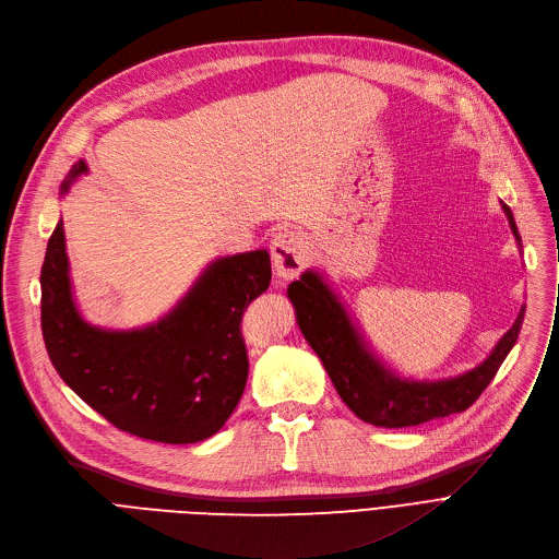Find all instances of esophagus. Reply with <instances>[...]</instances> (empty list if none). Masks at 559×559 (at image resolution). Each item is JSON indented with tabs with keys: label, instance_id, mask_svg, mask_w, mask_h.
<instances>
[{
	"label": "esophagus",
	"instance_id": "1",
	"mask_svg": "<svg viewBox=\"0 0 559 559\" xmlns=\"http://www.w3.org/2000/svg\"><path fill=\"white\" fill-rule=\"evenodd\" d=\"M307 239L295 233V229H282V233L275 235L271 254H273V269L275 275L282 280H293L295 275H300L307 261Z\"/></svg>",
	"mask_w": 559,
	"mask_h": 559
}]
</instances>
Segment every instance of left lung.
<instances>
[{
  "label": "left lung",
  "instance_id": "left-lung-1",
  "mask_svg": "<svg viewBox=\"0 0 559 559\" xmlns=\"http://www.w3.org/2000/svg\"><path fill=\"white\" fill-rule=\"evenodd\" d=\"M503 210L521 243L510 207L503 205ZM288 298L295 305V316H298L305 338L320 356L341 400L356 417L383 429L417 426L467 411L497 377L519 338L523 313H526V309H521L512 330L472 372L444 381H406L388 372L368 354L336 295L326 288L318 273L307 271L300 280H295L288 286Z\"/></svg>",
  "mask_w": 559,
  "mask_h": 559
}]
</instances>
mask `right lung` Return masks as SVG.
<instances>
[{
	"mask_svg": "<svg viewBox=\"0 0 559 559\" xmlns=\"http://www.w3.org/2000/svg\"><path fill=\"white\" fill-rule=\"evenodd\" d=\"M76 162L62 193L85 174ZM271 284L266 250L223 257L157 324L104 332L76 311L62 221L40 271V318L47 354L60 379L119 431L164 444L214 436L235 413L248 381L241 318Z\"/></svg>",
	"mask_w": 559,
	"mask_h": 559,
	"instance_id": "obj_1",
	"label": "right lung"
}]
</instances>
